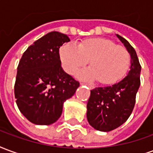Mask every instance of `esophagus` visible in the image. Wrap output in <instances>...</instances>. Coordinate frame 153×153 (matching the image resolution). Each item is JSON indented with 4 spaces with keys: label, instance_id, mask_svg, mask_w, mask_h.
Returning a JSON list of instances; mask_svg holds the SVG:
<instances>
[{
    "label": "esophagus",
    "instance_id": "1",
    "mask_svg": "<svg viewBox=\"0 0 153 153\" xmlns=\"http://www.w3.org/2000/svg\"><path fill=\"white\" fill-rule=\"evenodd\" d=\"M81 85H83L84 84V83H81ZM86 85H87L88 87H89V89H90V90H92V89H94V86L93 85H87L86 84Z\"/></svg>",
    "mask_w": 153,
    "mask_h": 153
}]
</instances>
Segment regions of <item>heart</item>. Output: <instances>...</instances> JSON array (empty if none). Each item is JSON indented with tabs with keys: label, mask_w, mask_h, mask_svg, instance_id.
<instances>
[{
	"label": "heart",
	"mask_w": 153,
	"mask_h": 153,
	"mask_svg": "<svg viewBox=\"0 0 153 153\" xmlns=\"http://www.w3.org/2000/svg\"><path fill=\"white\" fill-rule=\"evenodd\" d=\"M59 55L66 72L72 73L90 61V69L81 73L87 79H97L102 84H113L126 73L130 53L121 45L107 38H90L77 45L67 43L60 48Z\"/></svg>",
	"instance_id": "obj_1"
}]
</instances>
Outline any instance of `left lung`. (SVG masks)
Returning <instances> with one entry per match:
<instances>
[{"instance_id": "left-lung-1", "label": "left lung", "mask_w": 153, "mask_h": 153, "mask_svg": "<svg viewBox=\"0 0 153 153\" xmlns=\"http://www.w3.org/2000/svg\"><path fill=\"white\" fill-rule=\"evenodd\" d=\"M131 58L130 71L116 84L90 90L87 102L88 122L94 129L108 132L127 121L133 111L136 94L140 85L141 66L134 49L125 38L117 34Z\"/></svg>"}]
</instances>
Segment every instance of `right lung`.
Returning <instances> with one entry per match:
<instances>
[{"mask_svg":"<svg viewBox=\"0 0 153 153\" xmlns=\"http://www.w3.org/2000/svg\"><path fill=\"white\" fill-rule=\"evenodd\" d=\"M68 41L66 34L49 32L30 45L20 59L14 95L19 111L32 123L47 126L58 121L64 102L80 85L61 67L59 48Z\"/></svg>","mask_w":153,"mask_h":153,"instance_id":"right-lung-1","label":"right lung"}]
</instances>
